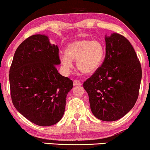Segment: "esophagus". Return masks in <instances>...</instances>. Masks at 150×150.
<instances>
[{
	"label": "esophagus",
	"instance_id": "1",
	"mask_svg": "<svg viewBox=\"0 0 150 150\" xmlns=\"http://www.w3.org/2000/svg\"><path fill=\"white\" fill-rule=\"evenodd\" d=\"M73 83H74V86H81V85H82L81 81H80V80H78V79L74 80Z\"/></svg>",
	"mask_w": 150,
	"mask_h": 150
}]
</instances>
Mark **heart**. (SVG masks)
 <instances>
[{
    "label": "heart",
    "instance_id": "b5f03b06",
    "mask_svg": "<svg viewBox=\"0 0 150 150\" xmlns=\"http://www.w3.org/2000/svg\"><path fill=\"white\" fill-rule=\"evenodd\" d=\"M104 54V46L99 41L81 40L67 46L61 61L65 70L69 71L73 67L72 60L76 59L78 69L85 74H91L100 67Z\"/></svg>",
    "mask_w": 150,
    "mask_h": 150
}]
</instances>
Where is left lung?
<instances>
[{"label":"left lung","instance_id":"1","mask_svg":"<svg viewBox=\"0 0 150 150\" xmlns=\"http://www.w3.org/2000/svg\"><path fill=\"white\" fill-rule=\"evenodd\" d=\"M101 66L83 83L96 117L105 122L122 118L138 99L142 69L130 42L122 35L106 37Z\"/></svg>","mask_w":150,"mask_h":150}]
</instances>
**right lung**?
I'll use <instances>...</instances> for the list:
<instances>
[{"mask_svg": "<svg viewBox=\"0 0 150 150\" xmlns=\"http://www.w3.org/2000/svg\"><path fill=\"white\" fill-rule=\"evenodd\" d=\"M59 48L48 37L34 35L22 42L9 69L11 100L20 114L40 126L57 124L64 114L73 82L58 72Z\"/></svg>", "mask_w": 150, "mask_h": 150, "instance_id": "obj_1", "label": "right lung"}]
</instances>
